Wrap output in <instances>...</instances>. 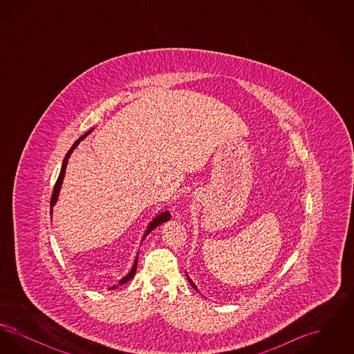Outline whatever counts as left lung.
Instances as JSON below:
<instances>
[{
  "label": "left lung",
  "mask_w": 354,
  "mask_h": 354,
  "mask_svg": "<svg viewBox=\"0 0 354 354\" xmlns=\"http://www.w3.org/2000/svg\"><path fill=\"white\" fill-rule=\"evenodd\" d=\"M187 279H188V281H189V284H191V286H192V288H194V289H195V290H198V288H196V286H195V284H194V283H192V280H191V279H189V277H188V276H187Z\"/></svg>",
  "instance_id": "obj_1"
}]
</instances>
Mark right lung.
Returning a JSON list of instances; mask_svg holds the SVG:
<instances>
[{"label": "right lung", "mask_w": 354, "mask_h": 354, "mask_svg": "<svg viewBox=\"0 0 354 354\" xmlns=\"http://www.w3.org/2000/svg\"><path fill=\"white\" fill-rule=\"evenodd\" d=\"M93 131V129L90 130V131H87L86 134L82 135V136H80L75 142H74V145L71 146V149L68 150V153H66V156H65V159H64V163H62V167H61V172H59V176H58V179H57V182H55V185H54V189H53V195H51V201H50V215L53 214V207H54V204L57 203L58 201V195H59V191H61V187H62V182H64V178H65V172H66V166H68V158H70V155H71V152L74 151V149H77V146L80 145V142L81 140H84V138L87 136V135L90 134ZM171 218V215H169V211H166V212H162V214H159L155 219H152L151 223H150V225L147 227V230H146V232H145V236H143V239L146 237V236L149 235L150 232H151L153 228H156L158 225H160V224H163L165 221H167ZM139 254V253H138ZM138 254H136V257H135L134 264H133V268L131 270L123 277V279H120L119 280L118 286H123V284H126L127 281H130L133 277H134L135 272H136V266H138ZM114 288H117V286H113L110 289H114Z\"/></svg>", "instance_id": "add662e5"}]
</instances>
